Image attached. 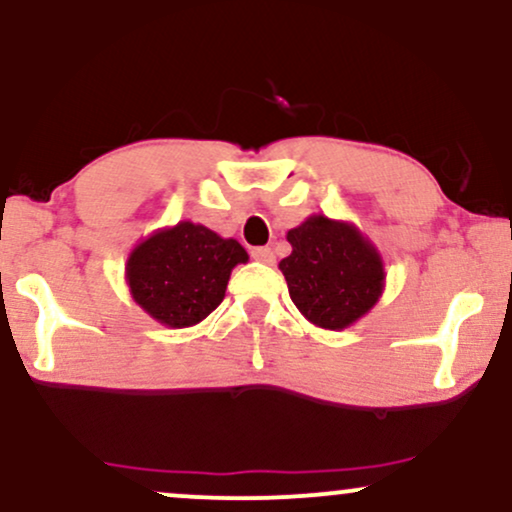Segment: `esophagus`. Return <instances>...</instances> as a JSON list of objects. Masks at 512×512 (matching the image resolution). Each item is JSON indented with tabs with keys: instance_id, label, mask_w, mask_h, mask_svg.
Wrapping results in <instances>:
<instances>
[{
	"instance_id": "34e87169",
	"label": "esophagus",
	"mask_w": 512,
	"mask_h": 512,
	"mask_svg": "<svg viewBox=\"0 0 512 512\" xmlns=\"http://www.w3.org/2000/svg\"><path fill=\"white\" fill-rule=\"evenodd\" d=\"M250 255H252V260H257L262 264H274V250L272 248H252Z\"/></svg>"
}]
</instances>
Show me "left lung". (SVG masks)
Masks as SVG:
<instances>
[{
	"instance_id": "1",
	"label": "left lung",
	"mask_w": 512,
	"mask_h": 512,
	"mask_svg": "<svg viewBox=\"0 0 512 512\" xmlns=\"http://www.w3.org/2000/svg\"><path fill=\"white\" fill-rule=\"evenodd\" d=\"M291 255L279 262L291 301L322 330L342 332L373 310L385 291L378 248L349 221L308 216L286 233Z\"/></svg>"
}]
</instances>
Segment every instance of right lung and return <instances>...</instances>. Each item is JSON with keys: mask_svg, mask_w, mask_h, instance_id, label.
Listing matches in <instances>:
<instances>
[{"mask_svg": "<svg viewBox=\"0 0 512 512\" xmlns=\"http://www.w3.org/2000/svg\"><path fill=\"white\" fill-rule=\"evenodd\" d=\"M245 262L248 252L238 240L221 238L202 223L180 221L134 245L125 279L146 315L182 330L219 308L233 267Z\"/></svg>", "mask_w": 512, "mask_h": 512, "instance_id": "1", "label": "right lung"}]
</instances>
